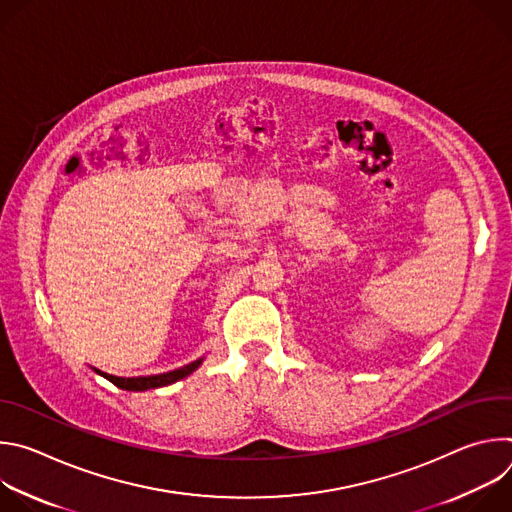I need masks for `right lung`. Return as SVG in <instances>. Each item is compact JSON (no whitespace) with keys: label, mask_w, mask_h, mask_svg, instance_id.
Wrapping results in <instances>:
<instances>
[{"label":"right lung","mask_w":512,"mask_h":512,"mask_svg":"<svg viewBox=\"0 0 512 512\" xmlns=\"http://www.w3.org/2000/svg\"><path fill=\"white\" fill-rule=\"evenodd\" d=\"M202 360H194L190 364H186L184 369H178V371H172V373H166V375H154V377H137V379H123V377H113V375H107V373H101L99 369H93L95 373H99L101 377H105L107 381H111L115 387L119 389H125V391H145V389H156V387H166V385H172L184 377H188L190 373H194L198 367H200Z\"/></svg>","instance_id":"right-lung-1"}]
</instances>
